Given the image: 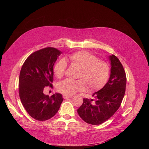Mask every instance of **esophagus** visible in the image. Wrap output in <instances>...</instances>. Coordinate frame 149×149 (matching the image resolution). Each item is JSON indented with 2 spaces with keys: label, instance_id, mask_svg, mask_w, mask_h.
<instances>
[{
  "label": "esophagus",
  "instance_id": "obj_1",
  "mask_svg": "<svg viewBox=\"0 0 149 149\" xmlns=\"http://www.w3.org/2000/svg\"><path fill=\"white\" fill-rule=\"evenodd\" d=\"M71 96H69V95H63V98L64 99H67V98H70Z\"/></svg>",
  "mask_w": 149,
  "mask_h": 149
}]
</instances>
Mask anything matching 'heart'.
<instances>
[{"label":"heart","instance_id":"b5f03b06","mask_svg":"<svg viewBox=\"0 0 149 149\" xmlns=\"http://www.w3.org/2000/svg\"><path fill=\"white\" fill-rule=\"evenodd\" d=\"M70 63L79 68L77 78L81 79L71 81L65 79L59 83L57 90L65 95H72L78 91H84L88 87L90 91L102 88L107 82L110 75L108 63L97 58L89 52L81 51L71 55ZM67 63L64 59L59 60L54 66V74L58 78L64 76Z\"/></svg>","mask_w":149,"mask_h":149}]
</instances>
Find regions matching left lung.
Wrapping results in <instances>:
<instances>
[{
  "mask_svg": "<svg viewBox=\"0 0 149 149\" xmlns=\"http://www.w3.org/2000/svg\"><path fill=\"white\" fill-rule=\"evenodd\" d=\"M111 69L108 82L98 91L94 93L93 99H83L78 109L79 117L93 125H99L109 120L119 109L124 96L126 75L119 59L114 55L109 56Z\"/></svg>",
  "mask_w": 149,
  "mask_h": 149,
  "instance_id": "8db88e82",
  "label": "left lung"
}]
</instances>
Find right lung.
<instances>
[{"label":"right lung","mask_w":149,"mask_h":149,"mask_svg":"<svg viewBox=\"0 0 149 149\" xmlns=\"http://www.w3.org/2000/svg\"><path fill=\"white\" fill-rule=\"evenodd\" d=\"M62 52L48 47L30 55L21 68L19 91L21 102L28 113L38 121L54 117L63 101L62 94L56 93L49 97L44 94L45 87H52L54 65Z\"/></svg>","instance_id":"right-lung-1"}]
</instances>
